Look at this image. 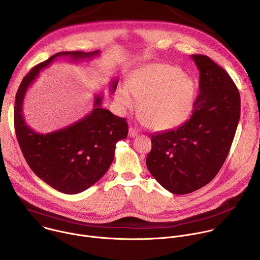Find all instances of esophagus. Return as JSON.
<instances>
[{
    "label": "esophagus",
    "mask_w": 260,
    "mask_h": 260,
    "mask_svg": "<svg viewBox=\"0 0 260 260\" xmlns=\"http://www.w3.org/2000/svg\"><path fill=\"white\" fill-rule=\"evenodd\" d=\"M138 135H139L138 129H136V128H134V127H129V129H128V137L135 138V137H137Z\"/></svg>",
    "instance_id": "esophagus-1"
}]
</instances>
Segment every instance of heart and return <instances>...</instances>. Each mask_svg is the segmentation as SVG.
Returning a JSON list of instances; mask_svg holds the SVG:
<instances>
[{
    "label": "heart",
    "instance_id": "heart-1",
    "mask_svg": "<svg viewBox=\"0 0 260 260\" xmlns=\"http://www.w3.org/2000/svg\"><path fill=\"white\" fill-rule=\"evenodd\" d=\"M194 83L180 70L164 63H155L137 70L121 85L115 95L120 112L138 107L144 123L152 129L176 127L188 117L193 101Z\"/></svg>",
    "mask_w": 260,
    "mask_h": 260
}]
</instances>
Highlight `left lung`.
I'll use <instances>...</instances> for the list:
<instances>
[{
	"instance_id": "left-lung-1",
	"label": "left lung",
	"mask_w": 260,
	"mask_h": 260,
	"mask_svg": "<svg viewBox=\"0 0 260 260\" xmlns=\"http://www.w3.org/2000/svg\"><path fill=\"white\" fill-rule=\"evenodd\" d=\"M200 93L190 118L177 128L151 136L146 158L150 174L175 194L210 183L223 166L240 120L241 98L229 74L209 56L193 54Z\"/></svg>"
}]
</instances>
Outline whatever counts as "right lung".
Instances as JSON below:
<instances>
[{
  "label": "right lung",
  "mask_w": 260,
  "mask_h": 260,
  "mask_svg": "<svg viewBox=\"0 0 260 260\" xmlns=\"http://www.w3.org/2000/svg\"><path fill=\"white\" fill-rule=\"evenodd\" d=\"M100 51H63L34 67L22 79L15 98L14 126L22 154L31 171L55 190L66 194L80 193L96 183L114 159L116 143L127 136L124 118L102 108L104 95L95 94L93 109L82 119L63 128L40 134L31 129L23 117V101L27 88L40 71L54 59L66 57L72 62L89 60ZM118 79L110 84L111 92Z\"/></svg>",
  "instance_id": "1"
}]
</instances>
